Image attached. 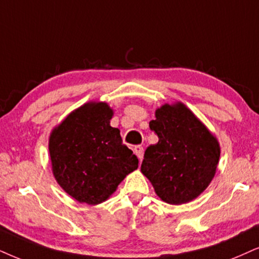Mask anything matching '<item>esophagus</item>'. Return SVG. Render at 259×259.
I'll list each match as a JSON object with an SVG mask.
<instances>
[{"instance_id":"esophagus-1","label":"esophagus","mask_w":259,"mask_h":259,"mask_svg":"<svg viewBox=\"0 0 259 259\" xmlns=\"http://www.w3.org/2000/svg\"><path fill=\"white\" fill-rule=\"evenodd\" d=\"M134 152H135L136 156L139 158V160L141 161L143 158V152H145V149H143L142 146H135V148H134Z\"/></svg>"}]
</instances>
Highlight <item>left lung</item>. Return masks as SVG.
<instances>
[{
	"mask_svg": "<svg viewBox=\"0 0 259 259\" xmlns=\"http://www.w3.org/2000/svg\"><path fill=\"white\" fill-rule=\"evenodd\" d=\"M149 127L159 137L145 152L141 172L156 195L169 204H182L201 195L217 171V139L183 104L156 110Z\"/></svg>",
	"mask_w": 259,
	"mask_h": 259,
	"instance_id": "8db88e82",
	"label": "left lung"
}]
</instances>
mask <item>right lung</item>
I'll use <instances>...</instances> for the list:
<instances>
[{"label": "right lung", "mask_w": 259, "mask_h": 259, "mask_svg": "<svg viewBox=\"0 0 259 259\" xmlns=\"http://www.w3.org/2000/svg\"><path fill=\"white\" fill-rule=\"evenodd\" d=\"M112 110L90 103L75 110L51 134L52 171L58 184L78 202L98 204L109 198L139 159L110 125Z\"/></svg>", "instance_id": "1"}]
</instances>
